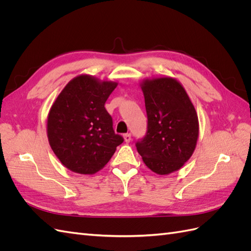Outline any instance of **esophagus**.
I'll list each match as a JSON object with an SVG mask.
<instances>
[{
	"label": "esophagus",
	"mask_w": 251,
	"mask_h": 251,
	"mask_svg": "<svg viewBox=\"0 0 251 251\" xmlns=\"http://www.w3.org/2000/svg\"><path fill=\"white\" fill-rule=\"evenodd\" d=\"M124 138H125V141H126V143H128V142L131 141V134H130V133L125 134V135H124Z\"/></svg>",
	"instance_id": "1"
}]
</instances>
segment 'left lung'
<instances>
[{"label": "left lung", "mask_w": 251, "mask_h": 251, "mask_svg": "<svg viewBox=\"0 0 251 251\" xmlns=\"http://www.w3.org/2000/svg\"><path fill=\"white\" fill-rule=\"evenodd\" d=\"M140 86L148 128L136 148L151 171L169 175L180 170L194 153L199 136L198 115L186 91L175 78L146 79Z\"/></svg>", "instance_id": "obj_1"}]
</instances>
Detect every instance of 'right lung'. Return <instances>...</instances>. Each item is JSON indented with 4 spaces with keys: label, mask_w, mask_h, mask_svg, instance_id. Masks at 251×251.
I'll use <instances>...</instances> for the list:
<instances>
[{
    "label": "right lung",
    "mask_w": 251,
    "mask_h": 251,
    "mask_svg": "<svg viewBox=\"0 0 251 251\" xmlns=\"http://www.w3.org/2000/svg\"><path fill=\"white\" fill-rule=\"evenodd\" d=\"M115 81L79 75L67 83L50 109L47 135L53 153L67 169L92 175L109 162L124 142L104 108Z\"/></svg>",
    "instance_id": "1"
}]
</instances>
